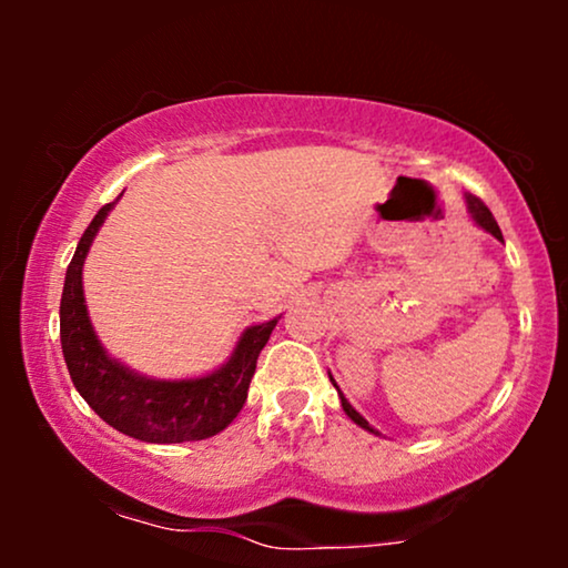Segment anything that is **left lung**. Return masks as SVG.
Instances as JSON below:
<instances>
[{
  "label": "left lung",
  "mask_w": 568,
  "mask_h": 568,
  "mask_svg": "<svg viewBox=\"0 0 568 568\" xmlns=\"http://www.w3.org/2000/svg\"><path fill=\"white\" fill-rule=\"evenodd\" d=\"M465 206H468V216L473 220V224H476V227H480V230H486L488 235H494L496 240H501L504 243V237H501V230H499V224H496V220H494V214L488 212V206L484 204V201L480 199H476V196H470V193H465ZM328 377H331V383H333V387H336L338 390V398H341V408L346 410V416L352 418V422L356 424V426H362L364 432H369V434H375V437H379V432L375 429V426H372L367 418H364L359 410H356L352 403L346 400V395L341 393V387H338V383L336 379H333V375L328 372Z\"/></svg>",
  "instance_id": "8db88e82"
}]
</instances>
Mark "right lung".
<instances>
[{
  "mask_svg": "<svg viewBox=\"0 0 568 568\" xmlns=\"http://www.w3.org/2000/svg\"><path fill=\"white\" fill-rule=\"evenodd\" d=\"M119 199L100 209L90 227L84 230L64 276L59 328L69 377L88 406L126 437L152 442V445L209 439L235 422L247 398L261 348L266 346L282 315L266 323L247 325L240 333L227 362L199 377H150L108 354L90 321L82 268L92 240Z\"/></svg>",
  "mask_w": 568,
  "mask_h": 568,
  "instance_id": "obj_1",
  "label": "right lung"
}]
</instances>
